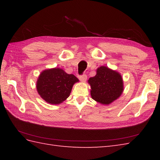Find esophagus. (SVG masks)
I'll use <instances>...</instances> for the list:
<instances>
[{"mask_svg":"<svg viewBox=\"0 0 160 160\" xmlns=\"http://www.w3.org/2000/svg\"><path fill=\"white\" fill-rule=\"evenodd\" d=\"M79 79L81 81V82H85L87 79V76L86 74H83L82 76H80L79 77Z\"/></svg>","mask_w":160,"mask_h":160,"instance_id":"obj_1","label":"esophagus"}]
</instances>
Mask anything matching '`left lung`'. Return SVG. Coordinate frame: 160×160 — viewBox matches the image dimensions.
Instances as JSON below:
<instances>
[{"instance_id": "1", "label": "left lung", "mask_w": 160, "mask_h": 160, "mask_svg": "<svg viewBox=\"0 0 160 160\" xmlns=\"http://www.w3.org/2000/svg\"><path fill=\"white\" fill-rule=\"evenodd\" d=\"M88 82L91 86V97L102 104H109L117 100L124 90L121 75L104 66L98 68L96 75L90 78Z\"/></svg>"}]
</instances>
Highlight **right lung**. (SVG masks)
<instances>
[{"label":"right lung","mask_w":160,"mask_h":160,"mask_svg":"<svg viewBox=\"0 0 160 160\" xmlns=\"http://www.w3.org/2000/svg\"><path fill=\"white\" fill-rule=\"evenodd\" d=\"M79 80L73 74H68L60 68L44 70L36 82L38 94L47 102L62 103L69 96L73 84Z\"/></svg>","instance_id":"obj_1"}]
</instances>
